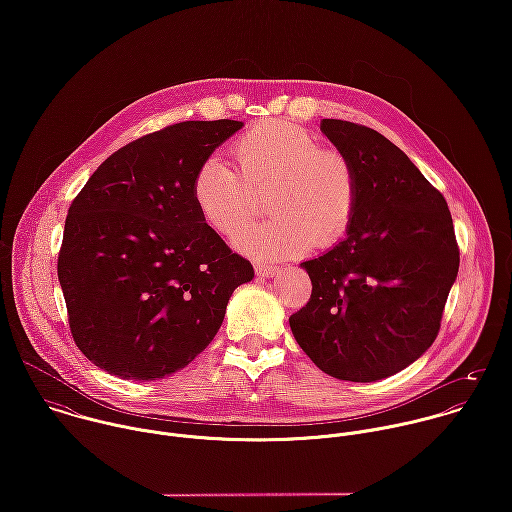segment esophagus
Listing matches in <instances>:
<instances>
[{
  "label": "esophagus",
  "mask_w": 512,
  "mask_h": 512,
  "mask_svg": "<svg viewBox=\"0 0 512 512\" xmlns=\"http://www.w3.org/2000/svg\"><path fill=\"white\" fill-rule=\"evenodd\" d=\"M255 271L259 277H273L277 275L281 269L277 265H267V263H255Z\"/></svg>",
  "instance_id": "34e87169"
}]
</instances>
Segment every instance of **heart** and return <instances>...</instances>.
I'll return each instance as SVG.
<instances>
[{"mask_svg":"<svg viewBox=\"0 0 512 512\" xmlns=\"http://www.w3.org/2000/svg\"><path fill=\"white\" fill-rule=\"evenodd\" d=\"M237 172L206 158L194 172L190 194L202 221L233 239L254 213V194L268 190L269 222L246 230L237 247L253 257L277 259L310 245L342 241L358 208V174L340 150L283 119H265L231 145Z\"/></svg>","mask_w":512,"mask_h":512,"instance_id":"obj_1","label":"heart"}]
</instances>
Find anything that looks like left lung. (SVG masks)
Returning a JSON list of instances; mask_svg holds the SVG:
<instances>
[{
	"label": "left lung",
	"instance_id": "1",
	"mask_svg": "<svg viewBox=\"0 0 512 512\" xmlns=\"http://www.w3.org/2000/svg\"><path fill=\"white\" fill-rule=\"evenodd\" d=\"M320 129L356 168L358 208L344 241L302 263L312 296L289 326L320 371L371 383L433 344L460 249L444 194L395 143L340 119Z\"/></svg>",
	"mask_w": 512,
	"mask_h": 512
}]
</instances>
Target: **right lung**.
I'll return each instance as SVG.
<instances>
[{
	"mask_svg": "<svg viewBox=\"0 0 512 512\" xmlns=\"http://www.w3.org/2000/svg\"><path fill=\"white\" fill-rule=\"evenodd\" d=\"M241 121H182L111 154L72 200L58 279L70 334L99 369L156 381L216 336L253 265L200 218L196 168Z\"/></svg>",
	"mask_w": 512,
	"mask_h": 512,
	"instance_id": "1",
	"label": "right lung"
}]
</instances>
